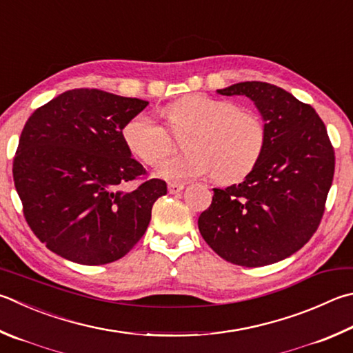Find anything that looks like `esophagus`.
<instances>
[{
    "label": "esophagus",
    "mask_w": 353,
    "mask_h": 353,
    "mask_svg": "<svg viewBox=\"0 0 353 353\" xmlns=\"http://www.w3.org/2000/svg\"><path fill=\"white\" fill-rule=\"evenodd\" d=\"M185 188L183 183H179V182H170L168 183V193L170 194H177L181 193V191Z\"/></svg>",
    "instance_id": "esophagus-1"
}]
</instances>
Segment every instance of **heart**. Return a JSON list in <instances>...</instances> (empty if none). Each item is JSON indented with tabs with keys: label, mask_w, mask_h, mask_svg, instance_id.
I'll return each instance as SVG.
<instances>
[{
	"label": "heart",
	"mask_w": 353,
	"mask_h": 353,
	"mask_svg": "<svg viewBox=\"0 0 353 353\" xmlns=\"http://www.w3.org/2000/svg\"><path fill=\"white\" fill-rule=\"evenodd\" d=\"M172 134L183 139V154L163 160L154 174L165 181L214 174L221 182L245 177L265 148L267 130L258 114L239 110L230 100L193 94L165 108ZM123 140L134 156L156 165L168 156L174 140L170 131L150 115L139 114L123 128Z\"/></svg>",
	"instance_id": "1"
}]
</instances>
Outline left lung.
<instances>
[{"mask_svg":"<svg viewBox=\"0 0 353 353\" xmlns=\"http://www.w3.org/2000/svg\"><path fill=\"white\" fill-rule=\"evenodd\" d=\"M216 92L252 100L267 140L239 185L213 188L199 232L232 264H274L303 248L321 222L335 171L327 130L310 105L270 83L241 81Z\"/></svg>","mask_w":353,"mask_h":353,"instance_id":"8db88e82","label":"left lung"}]
</instances>
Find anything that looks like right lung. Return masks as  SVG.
Segmentation results:
<instances>
[{"label":"right lung","mask_w":353,"mask_h":353,"mask_svg":"<svg viewBox=\"0 0 353 353\" xmlns=\"http://www.w3.org/2000/svg\"><path fill=\"white\" fill-rule=\"evenodd\" d=\"M148 106L99 89L60 94L26 121L14 159L24 216L50 252L83 265L117 261L136 245L166 183L145 174L123 140V128Z\"/></svg>","instance_id":"add662e5"}]
</instances>
